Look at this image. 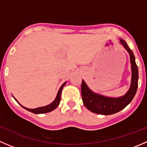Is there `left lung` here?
<instances>
[{
	"label": "left lung",
	"mask_w": 147,
	"mask_h": 147,
	"mask_svg": "<svg viewBox=\"0 0 147 147\" xmlns=\"http://www.w3.org/2000/svg\"><path fill=\"white\" fill-rule=\"evenodd\" d=\"M119 42L129 55L131 69V79L129 89L125 94L119 97H110L98 94L90 89L84 80L81 84V92L83 104L87 109L95 114L102 115H110L119 112L124 109L137 92L138 87V67L135 62V57L130 50L127 42L123 39H119Z\"/></svg>",
	"instance_id": "8db88e82"
}]
</instances>
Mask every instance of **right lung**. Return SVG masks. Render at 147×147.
I'll use <instances>...</instances> for the list:
<instances>
[{"label":"right lung","mask_w":147,"mask_h":147,"mask_svg":"<svg viewBox=\"0 0 147 147\" xmlns=\"http://www.w3.org/2000/svg\"><path fill=\"white\" fill-rule=\"evenodd\" d=\"M66 83H67V82L63 83V84L61 85V87H60V89H59L58 92H57V95H56V97H55V99L54 100V101L52 102V103H50V105H46V106H43V107H40L35 108V109H30V108H27V107H24V106H23V105H20V104L17 101V100H16V99L13 96V97H14V99L16 100V101L18 103L19 105L22 107L24 108V109H26V110L29 111V112H32V113L37 114V115H39V114L47 113V112H51V111L54 110V109H56V108L58 107V105H60V99H61L62 90H63V87H64V86L66 84Z\"/></svg>","instance_id":"1"}]
</instances>
